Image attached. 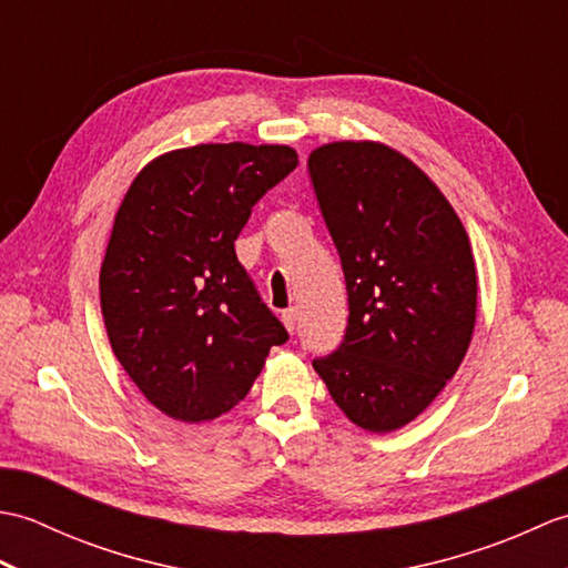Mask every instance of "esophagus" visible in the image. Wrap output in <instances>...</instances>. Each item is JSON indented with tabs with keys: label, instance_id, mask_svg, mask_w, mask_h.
<instances>
[{
	"label": "esophagus",
	"instance_id": "1",
	"mask_svg": "<svg viewBox=\"0 0 568 568\" xmlns=\"http://www.w3.org/2000/svg\"><path fill=\"white\" fill-rule=\"evenodd\" d=\"M283 324H285L287 332H295V327H297V310L295 307L283 312Z\"/></svg>",
	"mask_w": 568,
	"mask_h": 568
}]
</instances>
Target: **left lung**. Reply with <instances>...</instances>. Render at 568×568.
<instances>
[{"label": "left lung", "mask_w": 568, "mask_h": 568, "mask_svg": "<svg viewBox=\"0 0 568 568\" xmlns=\"http://www.w3.org/2000/svg\"><path fill=\"white\" fill-rule=\"evenodd\" d=\"M339 251L348 327L312 361L356 427H405L442 393L476 324V261L454 207L413 161L381 141H334L307 159Z\"/></svg>", "instance_id": "obj_1"}]
</instances>
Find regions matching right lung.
<instances>
[{"label":"right lung","instance_id":"1","mask_svg":"<svg viewBox=\"0 0 568 568\" xmlns=\"http://www.w3.org/2000/svg\"><path fill=\"white\" fill-rule=\"evenodd\" d=\"M295 165V149L277 143H200L143 165L119 204L102 317L119 364L163 415L197 425L229 413L287 342L234 241Z\"/></svg>","mask_w":568,"mask_h":568}]
</instances>
